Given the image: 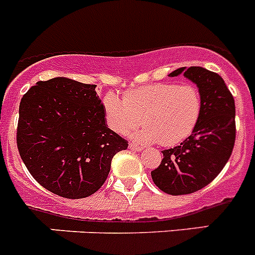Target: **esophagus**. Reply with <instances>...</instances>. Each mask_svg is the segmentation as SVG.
Segmentation results:
<instances>
[{"mask_svg": "<svg viewBox=\"0 0 255 255\" xmlns=\"http://www.w3.org/2000/svg\"><path fill=\"white\" fill-rule=\"evenodd\" d=\"M129 148H130V149H132V150H140L141 149V148L139 147V145H136L135 143H130Z\"/></svg>", "mask_w": 255, "mask_h": 255, "instance_id": "1", "label": "esophagus"}]
</instances>
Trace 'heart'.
<instances>
[{"label":"heart","instance_id":"obj_1","mask_svg":"<svg viewBox=\"0 0 255 255\" xmlns=\"http://www.w3.org/2000/svg\"><path fill=\"white\" fill-rule=\"evenodd\" d=\"M106 120L114 131L136 136L143 143L172 147L185 140L195 129L202 112V96L195 85L152 83L125 92L124 101L115 93L103 98Z\"/></svg>","mask_w":255,"mask_h":255}]
</instances>
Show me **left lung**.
<instances>
[{
  "instance_id": "obj_1",
  "label": "left lung",
  "mask_w": 255,
  "mask_h": 255,
  "mask_svg": "<svg viewBox=\"0 0 255 255\" xmlns=\"http://www.w3.org/2000/svg\"><path fill=\"white\" fill-rule=\"evenodd\" d=\"M197 84L202 96L199 121L177 147L162 150L163 159L150 172L162 191L184 195L203 189L216 179L233 153L236 136L235 101L217 73L200 66L175 70Z\"/></svg>"
}]
</instances>
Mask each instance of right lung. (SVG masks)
I'll return each mask as SVG.
<instances>
[{
	"label": "right lung",
	"instance_id": "1",
	"mask_svg": "<svg viewBox=\"0 0 255 255\" xmlns=\"http://www.w3.org/2000/svg\"><path fill=\"white\" fill-rule=\"evenodd\" d=\"M16 143L30 175L67 199L94 194L128 140L108 129L96 85L67 78L38 82L21 98Z\"/></svg>",
	"mask_w": 255,
	"mask_h": 255
}]
</instances>
